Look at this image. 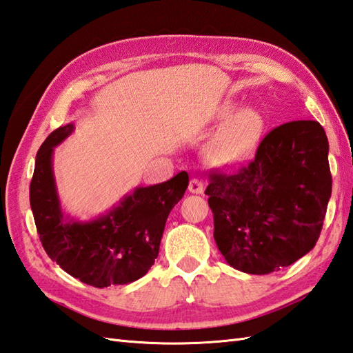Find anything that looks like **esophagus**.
<instances>
[{"label": "esophagus", "mask_w": 353, "mask_h": 353, "mask_svg": "<svg viewBox=\"0 0 353 353\" xmlns=\"http://www.w3.org/2000/svg\"><path fill=\"white\" fill-rule=\"evenodd\" d=\"M188 190L192 194H201V192H203V182H201L200 179H197V177H192L190 181Z\"/></svg>", "instance_id": "esophagus-1"}]
</instances>
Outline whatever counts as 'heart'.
Returning a JSON list of instances; mask_svg holds the SVG:
<instances>
[{
	"instance_id": "heart-1",
	"label": "heart",
	"mask_w": 353,
	"mask_h": 353,
	"mask_svg": "<svg viewBox=\"0 0 353 353\" xmlns=\"http://www.w3.org/2000/svg\"><path fill=\"white\" fill-rule=\"evenodd\" d=\"M234 106L223 109V118H228ZM265 129L264 117L253 108H244L232 115L208 147L209 161L216 165L241 162L256 150Z\"/></svg>"
}]
</instances>
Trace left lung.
<instances>
[{
	"mask_svg": "<svg viewBox=\"0 0 353 353\" xmlns=\"http://www.w3.org/2000/svg\"><path fill=\"white\" fill-rule=\"evenodd\" d=\"M327 153L323 127L302 119L268 132L241 168L209 174L214 238L230 267L268 274L314 249L332 192Z\"/></svg>",
	"mask_w": 353,
	"mask_h": 353,
	"instance_id": "obj_1",
	"label": "left lung"
}]
</instances>
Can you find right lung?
<instances>
[{
	"mask_svg": "<svg viewBox=\"0 0 353 353\" xmlns=\"http://www.w3.org/2000/svg\"><path fill=\"white\" fill-rule=\"evenodd\" d=\"M74 124L48 134L36 154L30 206L48 256L76 279L95 288L125 285L144 276L159 253L171 209L188 188V172L167 182L137 188L106 215L81 223L63 216L52 174V150Z\"/></svg>",
	"mask_w": 353,
	"mask_h": 353,
	"instance_id": "obj_1",
	"label": "right lung"
}]
</instances>
